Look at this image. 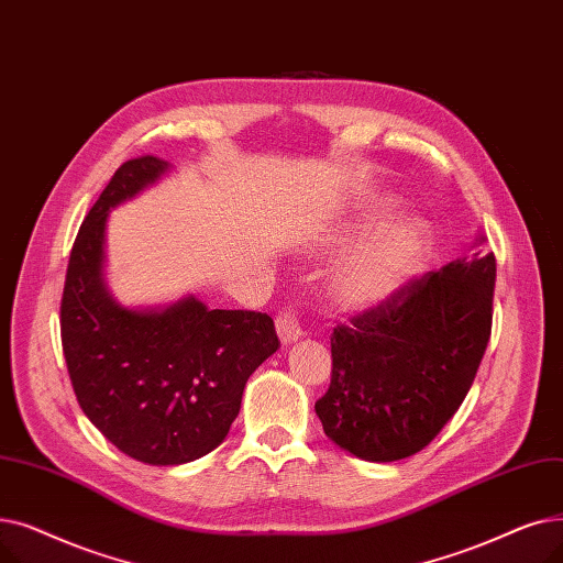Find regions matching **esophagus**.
Listing matches in <instances>:
<instances>
[{
    "instance_id": "1",
    "label": "esophagus",
    "mask_w": 563,
    "mask_h": 563,
    "mask_svg": "<svg viewBox=\"0 0 563 563\" xmlns=\"http://www.w3.org/2000/svg\"><path fill=\"white\" fill-rule=\"evenodd\" d=\"M275 328H277V334H279V339H282L284 345H288V343H292V341H298V339L305 336V332H302V328H300V323H298V318H296V311H292V309H284V311L277 316Z\"/></svg>"
}]
</instances>
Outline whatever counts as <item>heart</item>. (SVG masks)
I'll return each mask as SVG.
<instances>
[{"mask_svg": "<svg viewBox=\"0 0 563 563\" xmlns=\"http://www.w3.org/2000/svg\"><path fill=\"white\" fill-rule=\"evenodd\" d=\"M389 199H378L353 224L330 238L334 245H347L366 235L387 218ZM433 250V231L421 218H404L385 224L343 256L328 275V300L347 313L380 309L398 298L423 271Z\"/></svg>", "mask_w": 563, "mask_h": 563, "instance_id": "b5f03b06", "label": "heart"}]
</instances>
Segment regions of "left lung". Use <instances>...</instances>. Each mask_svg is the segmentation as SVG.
<instances>
[{
  "label": "left lung",
  "instance_id": "obj_1",
  "mask_svg": "<svg viewBox=\"0 0 563 563\" xmlns=\"http://www.w3.org/2000/svg\"><path fill=\"white\" fill-rule=\"evenodd\" d=\"M484 243V235L474 245ZM495 254L476 252L415 279L389 305L332 332V380L316 415L368 463L408 459L465 400L493 328Z\"/></svg>",
  "mask_w": 563,
  "mask_h": 563
}]
</instances>
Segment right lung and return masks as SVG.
I'll use <instances>...</instances> for the list:
<instances>
[{
  "label": "right lung",
  "instance_id": "right-lung-1",
  "mask_svg": "<svg viewBox=\"0 0 563 563\" xmlns=\"http://www.w3.org/2000/svg\"><path fill=\"white\" fill-rule=\"evenodd\" d=\"M169 169L153 155L117 169L79 227L62 298V345L79 408L146 465H183L220 446L250 376L279 347L267 313L208 309L197 296L137 309L112 296L107 216Z\"/></svg>",
  "mask_w": 563,
  "mask_h": 563
}]
</instances>
